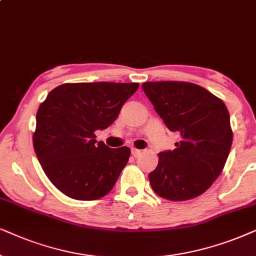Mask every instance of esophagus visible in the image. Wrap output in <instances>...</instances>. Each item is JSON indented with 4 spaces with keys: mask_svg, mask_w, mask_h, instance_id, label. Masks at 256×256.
Masks as SVG:
<instances>
[{
    "mask_svg": "<svg viewBox=\"0 0 256 256\" xmlns=\"http://www.w3.org/2000/svg\"><path fill=\"white\" fill-rule=\"evenodd\" d=\"M131 153H132V156L137 158V156H139L142 154V151H140V150H137V148H132L131 150Z\"/></svg>",
    "mask_w": 256,
    "mask_h": 256,
    "instance_id": "34e87169",
    "label": "esophagus"
}]
</instances>
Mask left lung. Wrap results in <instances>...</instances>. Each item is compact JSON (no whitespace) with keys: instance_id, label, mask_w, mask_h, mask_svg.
<instances>
[{"instance_id":"left-lung-1","label":"left lung","mask_w":256,"mask_h":256,"mask_svg":"<svg viewBox=\"0 0 256 256\" xmlns=\"http://www.w3.org/2000/svg\"><path fill=\"white\" fill-rule=\"evenodd\" d=\"M142 88L168 130L180 134L173 151L159 153L158 166L148 174L152 190L172 202L200 196L230 154L233 132L226 105L187 82H146Z\"/></svg>"}]
</instances>
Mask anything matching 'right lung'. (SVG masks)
Returning <instances> with one entry per match:
<instances>
[{"label":"right lung","instance_id":"1","mask_svg":"<svg viewBox=\"0 0 256 256\" xmlns=\"http://www.w3.org/2000/svg\"><path fill=\"white\" fill-rule=\"evenodd\" d=\"M138 83H72L50 91L36 114L34 148L54 187L76 200H96L114 188L130 148H110L96 140Z\"/></svg>","mask_w":256,"mask_h":256}]
</instances>
